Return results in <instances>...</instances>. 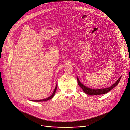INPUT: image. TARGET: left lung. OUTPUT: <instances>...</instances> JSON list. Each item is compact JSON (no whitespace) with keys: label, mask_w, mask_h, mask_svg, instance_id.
Here are the masks:
<instances>
[{"label":"left lung","mask_w":130,"mask_h":130,"mask_svg":"<svg viewBox=\"0 0 130 130\" xmlns=\"http://www.w3.org/2000/svg\"><path fill=\"white\" fill-rule=\"evenodd\" d=\"M121 78V76L119 77V78L112 85H111L110 87L106 88H101V89H92L90 88L87 87H86L85 85H84L83 84L81 83L80 80H79V78L77 76V82L78 85L80 86V87L83 89L84 92L86 93L89 95H101V94H104L108 92H109L111 89H112L114 87H116V86L118 84L120 79Z\"/></svg>","instance_id":"obj_1"}]
</instances>
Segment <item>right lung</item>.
Segmentation results:
<instances>
[{"label": "right lung", "mask_w": 130, "mask_h": 130, "mask_svg": "<svg viewBox=\"0 0 130 130\" xmlns=\"http://www.w3.org/2000/svg\"><path fill=\"white\" fill-rule=\"evenodd\" d=\"M57 84L56 85V87H55V88L54 89V90L53 93L52 94V95L50 96H49V97H48V98H47L46 99H42V100H31V101H34V102H43V101H47L48 100H50V99H52L54 97V95H55V94L56 93V90H57Z\"/></svg>", "instance_id": "1"}]
</instances>
